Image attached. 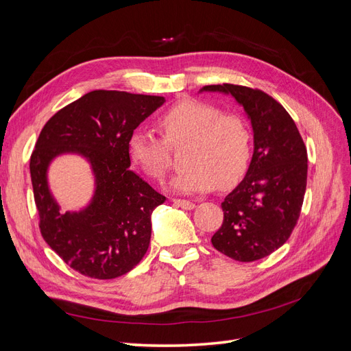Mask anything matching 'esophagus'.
Returning a JSON list of instances; mask_svg holds the SVG:
<instances>
[{"instance_id":"esophagus-1","label":"esophagus","mask_w":351,"mask_h":351,"mask_svg":"<svg viewBox=\"0 0 351 351\" xmlns=\"http://www.w3.org/2000/svg\"><path fill=\"white\" fill-rule=\"evenodd\" d=\"M173 204H174L176 206L183 208V209H193V208L196 206V205L193 204V202L186 200V199H173Z\"/></svg>"}]
</instances>
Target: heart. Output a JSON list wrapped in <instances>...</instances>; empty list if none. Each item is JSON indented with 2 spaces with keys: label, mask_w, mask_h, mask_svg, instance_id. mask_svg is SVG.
<instances>
[{
  "label": "heart",
  "mask_w": 351,
  "mask_h": 351,
  "mask_svg": "<svg viewBox=\"0 0 351 351\" xmlns=\"http://www.w3.org/2000/svg\"><path fill=\"white\" fill-rule=\"evenodd\" d=\"M163 137L134 130L127 141V152L134 165L152 180L161 182L173 165L171 147L187 143V168L173 182L183 193L208 192L230 187L246 174L252 158V132L247 121L234 112H222L215 105L184 99L156 119Z\"/></svg>",
  "instance_id": "obj_1"
}]
</instances>
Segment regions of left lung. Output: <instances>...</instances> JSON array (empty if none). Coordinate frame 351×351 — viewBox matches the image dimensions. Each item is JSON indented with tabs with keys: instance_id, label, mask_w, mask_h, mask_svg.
Masks as SVG:
<instances>
[{
	"instance_id": "left-lung-1",
	"label": "left lung",
	"mask_w": 351,
	"mask_h": 351,
	"mask_svg": "<svg viewBox=\"0 0 351 351\" xmlns=\"http://www.w3.org/2000/svg\"><path fill=\"white\" fill-rule=\"evenodd\" d=\"M202 90L236 98L253 127L254 151L243 182L221 204L224 219L210 241L240 262L268 256L289 240L306 192L307 151L290 114L268 93L240 84H209Z\"/></svg>"
}]
</instances>
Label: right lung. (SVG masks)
I'll use <instances>...</instances> for the list:
<instances>
[{
	"label": "right lung",
	"instance_id": "obj_1",
	"mask_svg": "<svg viewBox=\"0 0 351 351\" xmlns=\"http://www.w3.org/2000/svg\"><path fill=\"white\" fill-rule=\"evenodd\" d=\"M164 101L151 95L92 90L56 112L40 130L30 155L40 234L84 277H121L149 247L151 214L167 197L129 169L127 141ZM64 152L86 156L97 178L93 204L79 215H60L46 184L49 161Z\"/></svg>",
	"mask_w": 351,
	"mask_h": 351
}]
</instances>
